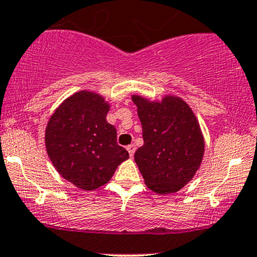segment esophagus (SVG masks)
Returning <instances> with one entry per match:
<instances>
[{
	"label": "esophagus",
	"mask_w": 257,
	"mask_h": 257,
	"mask_svg": "<svg viewBox=\"0 0 257 257\" xmlns=\"http://www.w3.org/2000/svg\"><path fill=\"white\" fill-rule=\"evenodd\" d=\"M126 150H128V152H129V156L133 157L134 152H135V145H133V144H132V145H128L126 146Z\"/></svg>",
	"instance_id": "esophagus-1"
}]
</instances>
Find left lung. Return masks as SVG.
<instances>
[{"instance_id":"left-lung-1","label":"left lung","mask_w":257,"mask_h":257,"mask_svg":"<svg viewBox=\"0 0 257 257\" xmlns=\"http://www.w3.org/2000/svg\"><path fill=\"white\" fill-rule=\"evenodd\" d=\"M144 145L134 160L145 184L159 194L176 193L190 182L204 156L205 142L195 114L182 98L151 102L133 95Z\"/></svg>"}]
</instances>
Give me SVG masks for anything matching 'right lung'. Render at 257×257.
<instances>
[{
	"label": "right lung",
	"instance_id": "obj_1",
	"mask_svg": "<svg viewBox=\"0 0 257 257\" xmlns=\"http://www.w3.org/2000/svg\"><path fill=\"white\" fill-rule=\"evenodd\" d=\"M109 106L95 92H75L51 115L45 143L58 173L84 190L102 187L129 159L117 144V131L106 120Z\"/></svg>",
	"mask_w": 257,
	"mask_h": 257
}]
</instances>
